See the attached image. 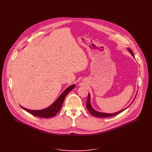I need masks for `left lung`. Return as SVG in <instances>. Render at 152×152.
Returning <instances> with one entry per match:
<instances>
[{
  "label": "left lung",
  "instance_id": "8db88e82",
  "mask_svg": "<svg viewBox=\"0 0 152 152\" xmlns=\"http://www.w3.org/2000/svg\"><path fill=\"white\" fill-rule=\"evenodd\" d=\"M128 51H129V53H130V54H132V56L133 57H134V55H133V53L132 51L130 50V48H128ZM136 96V95L135 96V97H134L133 101H132V102L131 104L133 103V102L134 101V100ZM129 106H130V105H129ZM87 109L88 110V111L89 112V113H90L92 115H93V116H96V117H98V118H107V117H111V116H115V115H118L119 113H121L122 112H123V111H124V110H125L126 109L128 108V107H127V108L124 109H122V110H120V111H119V112H115V113H103V112H98V111L95 110L92 107L91 105V97H90V94H88V99H87Z\"/></svg>",
  "mask_w": 152,
  "mask_h": 152
}]
</instances>
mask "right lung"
<instances>
[{
	"label": "right lung",
	"mask_w": 152,
	"mask_h": 152,
	"mask_svg": "<svg viewBox=\"0 0 152 152\" xmlns=\"http://www.w3.org/2000/svg\"><path fill=\"white\" fill-rule=\"evenodd\" d=\"M75 87V85L73 84L68 87L60 95V96L57 99V100L52 105H51L50 107H48L47 108L42 109V110H30V109L25 108L22 107L21 105L20 107L23 109H24L25 110L30 113V114L36 116L43 118H48L53 117L55 116L60 110L66 95Z\"/></svg>",
	"instance_id": "right-lung-1"
}]
</instances>
